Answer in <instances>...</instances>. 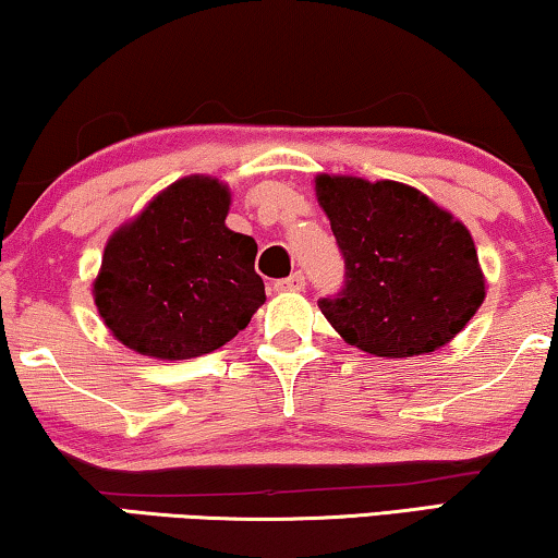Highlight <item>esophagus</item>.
Listing matches in <instances>:
<instances>
[{"mask_svg": "<svg viewBox=\"0 0 558 558\" xmlns=\"http://www.w3.org/2000/svg\"><path fill=\"white\" fill-rule=\"evenodd\" d=\"M303 288H305L303 272H293V276H288V278H282V280L276 282L278 293H301Z\"/></svg>", "mask_w": 558, "mask_h": 558, "instance_id": "obj_1", "label": "esophagus"}]
</instances>
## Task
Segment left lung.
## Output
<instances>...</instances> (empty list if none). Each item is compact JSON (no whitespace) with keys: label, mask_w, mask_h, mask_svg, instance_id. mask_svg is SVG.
I'll return each mask as SVG.
<instances>
[{"label":"left lung","mask_w":558,"mask_h":558,"mask_svg":"<svg viewBox=\"0 0 558 558\" xmlns=\"http://www.w3.org/2000/svg\"><path fill=\"white\" fill-rule=\"evenodd\" d=\"M316 197L347 265L341 293L318 305L351 347L429 354L481 308L485 278L468 227L414 186L318 174Z\"/></svg>","instance_id":"left-lung-1"}]
</instances>
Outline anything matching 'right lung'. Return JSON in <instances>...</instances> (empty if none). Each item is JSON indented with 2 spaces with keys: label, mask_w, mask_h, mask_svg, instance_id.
Segmentation results:
<instances>
[{
  "label": "right lung",
  "mask_w": 558,
  "mask_h": 558,
  "mask_svg": "<svg viewBox=\"0 0 558 558\" xmlns=\"http://www.w3.org/2000/svg\"><path fill=\"white\" fill-rule=\"evenodd\" d=\"M227 211L222 182L186 177L111 234L93 298L123 347L154 359H194L250 324L265 303L257 242L232 232Z\"/></svg>",
  "instance_id": "1"
}]
</instances>
